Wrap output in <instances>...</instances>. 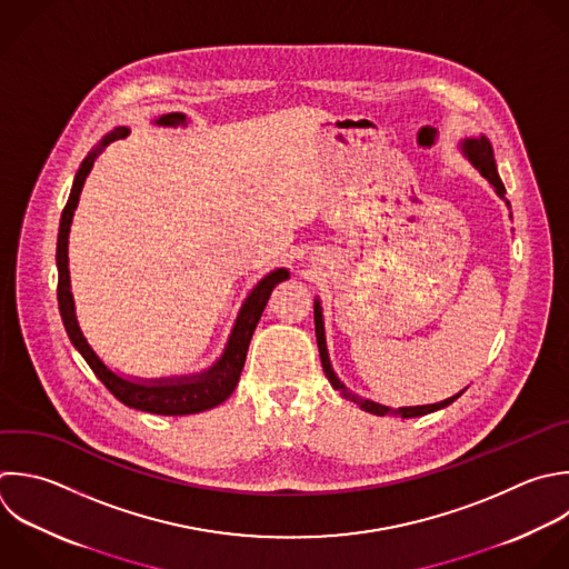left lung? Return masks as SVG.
I'll list each match as a JSON object with an SVG mask.
<instances>
[{
	"label": "left lung",
	"mask_w": 569,
	"mask_h": 569,
	"mask_svg": "<svg viewBox=\"0 0 569 569\" xmlns=\"http://www.w3.org/2000/svg\"><path fill=\"white\" fill-rule=\"evenodd\" d=\"M460 151L462 156L469 160V164L493 187L496 196L500 200H505V204L509 207L507 198H505V187H502V180L498 176V169H496V160H493V149L489 144V140L485 136H478V138H465L460 142ZM313 322H316V340H318V351H320V360H322V369L331 382V387L336 391H340L342 398L356 402L360 409L373 413V416H400V418H416V416H425V413H431V411H438V409H445L447 405H451L456 398H460L465 393L458 391L456 396L447 398V400H440V402H433V405H416V407H398V409H391L387 405H380V402H373L369 398H362L358 393H353L351 389L345 387V382L336 376L333 367H331V360H329V351H327V338H325V320H322V307H320V300L316 298L313 300Z\"/></svg>",
	"instance_id": "1"
}]
</instances>
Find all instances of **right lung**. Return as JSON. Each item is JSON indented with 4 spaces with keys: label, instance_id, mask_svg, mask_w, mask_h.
Masks as SVG:
<instances>
[{
    "label": "right lung",
    "instance_id": "add662e5",
    "mask_svg": "<svg viewBox=\"0 0 569 569\" xmlns=\"http://www.w3.org/2000/svg\"><path fill=\"white\" fill-rule=\"evenodd\" d=\"M156 127H187L189 120L184 113H167L153 120ZM131 133L129 127H116L111 133H107L100 144L84 158L80 164L73 189L69 196V202L62 211L60 220V233H58V302H60V313L64 329L73 342V347L82 353V358L89 362L93 373L102 380V385L127 407L149 411V413H160V416H189V413H200L207 409H213L222 405L238 387L244 360H247V349L251 342V336L258 327V320L269 302L271 291L276 289L278 282L289 278L287 269H273L267 273L247 296L242 302L238 318L233 322L231 336L224 345L222 356L209 367L198 373H184V376H167V378H133V376H122L113 371L89 345L84 331L80 329L78 313H76V300L71 291V271H69V233L73 224V216L80 202L82 187L98 160V156L116 140H122Z\"/></svg>",
    "mask_w": 569,
    "mask_h": 569
}]
</instances>
